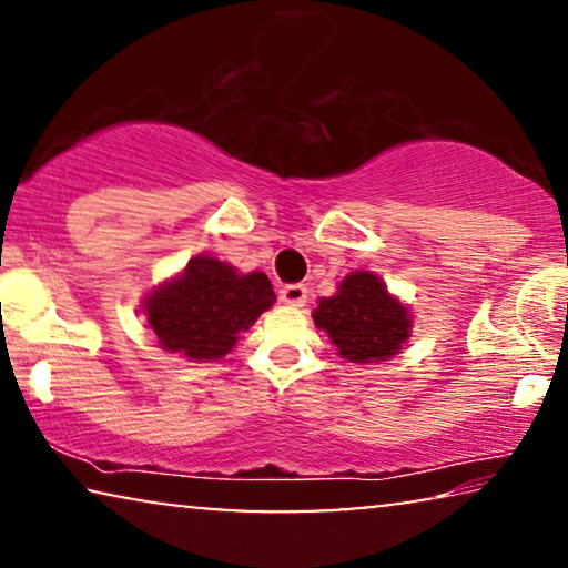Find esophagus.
Listing matches in <instances>:
<instances>
[{"instance_id": "esophagus-1", "label": "esophagus", "mask_w": 568, "mask_h": 568, "mask_svg": "<svg viewBox=\"0 0 568 568\" xmlns=\"http://www.w3.org/2000/svg\"><path fill=\"white\" fill-rule=\"evenodd\" d=\"M310 292L305 284H286L278 290V300L284 302V305H292V307H302L307 302Z\"/></svg>"}]
</instances>
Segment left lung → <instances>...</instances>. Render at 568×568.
Returning a JSON list of instances; mask_svg holds the SVG:
<instances>
[{
	"label": "left lung",
	"mask_w": 568,
	"mask_h": 568,
	"mask_svg": "<svg viewBox=\"0 0 568 568\" xmlns=\"http://www.w3.org/2000/svg\"><path fill=\"white\" fill-rule=\"evenodd\" d=\"M313 317L348 362L390 359L410 331L408 310L369 271L346 276L336 297H323Z\"/></svg>",
	"instance_id": "8db88e82"
}]
</instances>
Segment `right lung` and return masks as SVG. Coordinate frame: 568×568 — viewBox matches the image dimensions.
<instances>
[{
  "label": "right lung",
  "instance_id": "right-lung-1",
  "mask_svg": "<svg viewBox=\"0 0 568 568\" xmlns=\"http://www.w3.org/2000/svg\"><path fill=\"white\" fill-rule=\"evenodd\" d=\"M274 300L261 271L240 276L227 263L193 258L181 278L146 297L144 313L162 348L189 359H220Z\"/></svg>",
  "mask_w": 568,
  "mask_h": 568
}]
</instances>
